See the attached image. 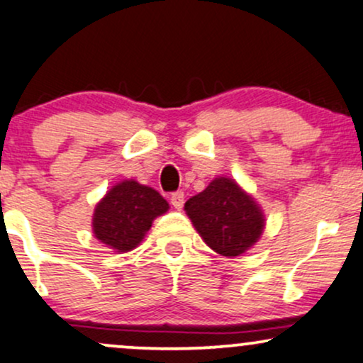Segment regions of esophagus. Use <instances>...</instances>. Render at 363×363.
Segmentation results:
<instances>
[{
    "label": "esophagus",
    "instance_id": "34e87169",
    "mask_svg": "<svg viewBox=\"0 0 363 363\" xmlns=\"http://www.w3.org/2000/svg\"><path fill=\"white\" fill-rule=\"evenodd\" d=\"M169 200H172V206L174 208H182L183 202H185V195H183V191H173Z\"/></svg>",
    "mask_w": 363,
    "mask_h": 363
}]
</instances>
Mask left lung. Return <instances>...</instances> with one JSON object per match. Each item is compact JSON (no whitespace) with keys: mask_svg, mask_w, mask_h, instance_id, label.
<instances>
[{"mask_svg":"<svg viewBox=\"0 0 363 363\" xmlns=\"http://www.w3.org/2000/svg\"><path fill=\"white\" fill-rule=\"evenodd\" d=\"M185 211L207 246L224 257L245 253L258 241L265 225L255 200L223 177L186 200Z\"/></svg>","mask_w":363,"mask_h":363,"instance_id":"8db88e82","label":"left lung"}]
</instances>
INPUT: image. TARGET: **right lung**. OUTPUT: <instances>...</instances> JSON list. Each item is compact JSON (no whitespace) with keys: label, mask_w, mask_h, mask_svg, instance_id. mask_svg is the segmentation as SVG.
<instances>
[{"label":"right lung","mask_w":363,"mask_h":363,"mask_svg":"<svg viewBox=\"0 0 363 363\" xmlns=\"http://www.w3.org/2000/svg\"><path fill=\"white\" fill-rule=\"evenodd\" d=\"M168 211V202L149 186L134 180L117 183L98 203L93 233L112 250L130 251L143 241L155 217Z\"/></svg>","instance_id":"1"}]
</instances>
